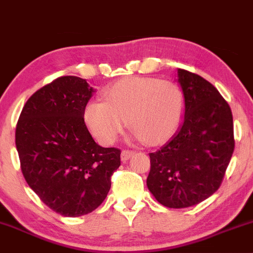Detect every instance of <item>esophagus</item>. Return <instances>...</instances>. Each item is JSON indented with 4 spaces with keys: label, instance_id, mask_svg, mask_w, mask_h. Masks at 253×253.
Returning a JSON list of instances; mask_svg holds the SVG:
<instances>
[{
    "label": "esophagus",
    "instance_id": "1",
    "mask_svg": "<svg viewBox=\"0 0 253 253\" xmlns=\"http://www.w3.org/2000/svg\"><path fill=\"white\" fill-rule=\"evenodd\" d=\"M133 155H134V151H129V150H124L123 152H121V161L124 162H127L128 159L132 157Z\"/></svg>",
    "mask_w": 253,
    "mask_h": 253
}]
</instances>
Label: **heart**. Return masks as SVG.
<instances>
[{
  "instance_id": "b5f03b06",
  "label": "heart",
  "mask_w": 253,
  "mask_h": 253,
  "mask_svg": "<svg viewBox=\"0 0 253 253\" xmlns=\"http://www.w3.org/2000/svg\"><path fill=\"white\" fill-rule=\"evenodd\" d=\"M104 101H90L84 120L91 134L112 145L127 125L133 139L147 145L167 141L178 127L184 100L179 86L153 77H126L104 91Z\"/></svg>"
}]
</instances>
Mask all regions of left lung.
Listing matches in <instances>:
<instances>
[{
  "instance_id": "1",
  "label": "left lung",
  "mask_w": 253,
  "mask_h": 253,
  "mask_svg": "<svg viewBox=\"0 0 253 253\" xmlns=\"http://www.w3.org/2000/svg\"><path fill=\"white\" fill-rule=\"evenodd\" d=\"M184 96L182 125L172 139L150 153L147 188L161 205L187 208L205 201L221 185L234 151L233 118L213 84L178 69Z\"/></svg>"
}]
</instances>
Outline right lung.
<instances>
[{"mask_svg": "<svg viewBox=\"0 0 253 253\" xmlns=\"http://www.w3.org/2000/svg\"><path fill=\"white\" fill-rule=\"evenodd\" d=\"M92 92L83 78H57L28 98L16 125L15 144L26 182L64 216L96 210L121 164V151L97 145L84 123Z\"/></svg>", "mask_w": 253, "mask_h": 253, "instance_id": "obj_1", "label": "right lung"}]
</instances>
